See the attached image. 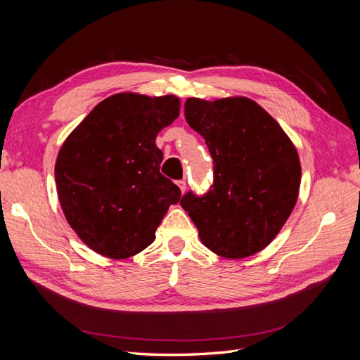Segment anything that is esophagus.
<instances>
[{
    "label": "esophagus",
    "mask_w": 360,
    "mask_h": 360,
    "mask_svg": "<svg viewBox=\"0 0 360 360\" xmlns=\"http://www.w3.org/2000/svg\"><path fill=\"white\" fill-rule=\"evenodd\" d=\"M177 186H179L180 191L184 193V191H186V180H179V181H177Z\"/></svg>",
    "instance_id": "34e87169"
}]
</instances>
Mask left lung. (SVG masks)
<instances>
[{
  "label": "left lung",
  "mask_w": 360,
  "mask_h": 360,
  "mask_svg": "<svg viewBox=\"0 0 360 360\" xmlns=\"http://www.w3.org/2000/svg\"><path fill=\"white\" fill-rule=\"evenodd\" d=\"M184 117L205 139L214 181L202 197L183 195L180 205L216 255L237 259L259 252L296 205L302 177L296 147L274 117L243 96L189 97Z\"/></svg>",
  "instance_id": "1"
}]
</instances>
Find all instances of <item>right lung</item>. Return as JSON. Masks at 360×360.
<instances>
[{
    "label": "right lung",
    "instance_id": "add662e5",
    "mask_svg": "<svg viewBox=\"0 0 360 360\" xmlns=\"http://www.w3.org/2000/svg\"><path fill=\"white\" fill-rule=\"evenodd\" d=\"M180 114L174 94L118 93L97 103L64 141L56 183L64 216L81 240L112 259L155 242L181 192L160 174L156 136Z\"/></svg>",
    "mask_w": 360,
    "mask_h": 360
}]
</instances>
